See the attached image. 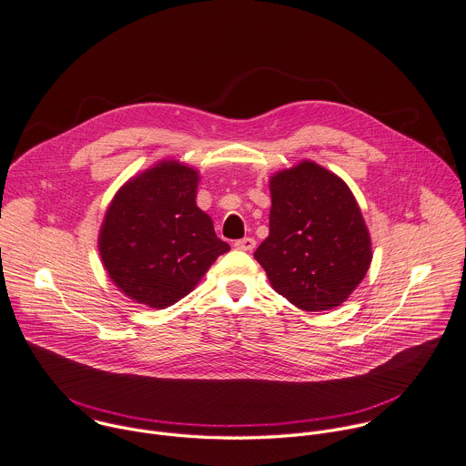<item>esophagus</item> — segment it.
<instances>
[{
    "instance_id": "obj_1",
    "label": "esophagus",
    "mask_w": 466,
    "mask_h": 466,
    "mask_svg": "<svg viewBox=\"0 0 466 466\" xmlns=\"http://www.w3.org/2000/svg\"><path fill=\"white\" fill-rule=\"evenodd\" d=\"M234 247L238 250H243V252H252L256 248V239L254 238H243V239H238L234 243Z\"/></svg>"
}]
</instances>
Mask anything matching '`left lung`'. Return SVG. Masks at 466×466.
Wrapping results in <instances>:
<instances>
[{
	"label": "left lung",
	"mask_w": 466,
	"mask_h": 466,
	"mask_svg": "<svg viewBox=\"0 0 466 466\" xmlns=\"http://www.w3.org/2000/svg\"><path fill=\"white\" fill-rule=\"evenodd\" d=\"M270 234L254 258L274 289L306 311L340 306L371 265L359 203L339 177L313 162L270 180Z\"/></svg>",
	"instance_id": "obj_1"
}]
</instances>
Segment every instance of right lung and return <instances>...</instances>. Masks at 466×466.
<instances>
[{
    "instance_id": "obj_1",
    "label": "right lung",
    "mask_w": 466,
    "mask_h": 466,
    "mask_svg": "<svg viewBox=\"0 0 466 466\" xmlns=\"http://www.w3.org/2000/svg\"><path fill=\"white\" fill-rule=\"evenodd\" d=\"M198 173L162 162L113 198L98 250L113 282L133 300L162 309L180 299L230 247L196 207Z\"/></svg>"
}]
</instances>
